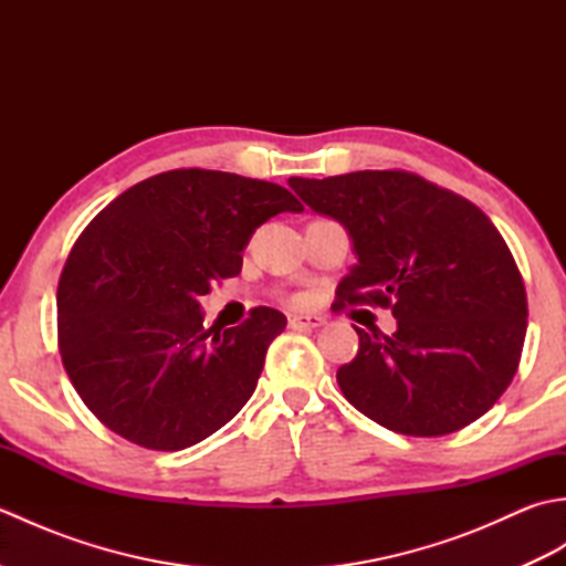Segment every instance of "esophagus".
Returning a JSON list of instances; mask_svg holds the SVG:
<instances>
[{"label":"esophagus","mask_w":566,"mask_h":566,"mask_svg":"<svg viewBox=\"0 0 566 566\" xmlns=\"http://www.w3.org/2000/svg\"><path fill=\"white\" fill-rule=\"evenodd\" d=\"M323 323H326V321H323L321 316H306V314H294V316H290V326H292L294 331L321 328Z\"/></svg>","instance_id":"esophagus-1"}]
</instances>
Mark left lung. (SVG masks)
Listing matches in <instances>:
<instances>
[{
    "mask_svg": "<svg viewBox=\"0 0 566 566\" xmlns=\"http://www.w3.org/2000/svg\"><path fill=\"white\" fill-rule=\"evenodd\" d=\"M306 207L345 226L357 264L335 308H391V335H359L338 384L359 413L436 438L482 418L518 369L527 296L518 264L472 201L406 170L292 177Z\"/></svg>",
    "mask_w": 566,
    "mask_h": 566,
    "instance_id": "8db88e82",
    "label": "left lung"
}]
</instances>
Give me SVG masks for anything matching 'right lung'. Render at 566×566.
Segmentation results:
<instances>
[{
  "instance_id": "obj_1",
  "label": "right lung",
  "mask_w": 566,
  "mask_h": 566,
  "mask_svg": "<svg viewBox=\"0 0 566 566\" xmlns=\"http://www.w3.org/2000/svg\"><path fill=\"white\" fill-rule=\"evenodd\" d=\"M282 211H304L290 189L189 167L143 179L84 228L57 282V347L116 436L185 450L248 403L286 318L258 306L203 328L199 296L240 272L255 228Z\"/></svg>"
}]
</instances>
